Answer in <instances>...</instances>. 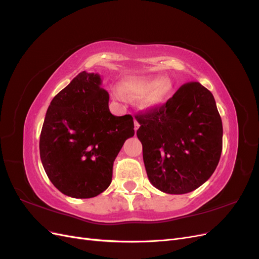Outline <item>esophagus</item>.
Segmentation results:
<instances>
[{
    "label": "esophagus",
    "instance_id": "34e87169",
    "mask_svg": "<svg viewBox=\"0 0 259 259\" xmlns=\"http://www.w3.org/2000/svg\"><path fill=\"white\" fill-rule=\"evenodd\" d=\"M138 128H139V123L135 120V121H134V130H135V132H137Z\"/></svg>",
    "mask_w": 259,
    "mask_h": 259
}]
</instances>
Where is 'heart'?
<instances>
[{
    "instance_id": "heart-1",
    "label": "heart",
    "mask_w": 259,
    "mask_h": 259,
    "mask_svg": "<svg viewBox=\"0 0 259 259\" xmlns=\"http://www.w3.org/2000/svg\"><path fill=\"white\" fill-rule=\"evenodd\" d=\"M122 91L131 97H143L146 108H154L165 103L170 84L160 76H130L122 82ZM116 96L122 98L120 93Z\"/></svg>"
}]
</instances>
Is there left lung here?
I'll use <instances>...</instances> for the list:
<instances>
[{"instance_id":"obj_1","label":"left lung","mask_w":259,"mask_h":259,"mask_svg":"<svg viewBox=\"0 0 259 259\" xmlns=\"http://www.w3.org/2000/svg\"><path fill=\"white\" fill-rule=\"evenodd\" d=\"M135 119L147 175L156 189L188 193L214 173L223 149V123L213 94L199 82L180 86L166 104Z\"/></svg>"}]
</instances>
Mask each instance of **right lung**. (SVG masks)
<instances>
[{"instance_id": "add662e5", "label": "right lung", "mask_w": 259, "mask_h": 259, "mask_svg": "<svg viewBox=\"0 0 259 259\" xmlns=\"http://www.w3.org/2000/svg\"><path fill=\"white\" fill-rule=\"evenodd\" d=\"M135 134L131 114L109 110L97 73L82 71L51 101L40 136V156L52 184L68 197L89 199L112 180L113 162Z\"/></svg>"}]
</instances>
